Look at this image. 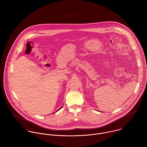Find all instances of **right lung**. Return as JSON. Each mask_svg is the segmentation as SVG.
I'll use <instances>...</instances> for the list:
<instances>
[{
  "label": "right lung",
  "instance_id": "right-lung-1",
  "mask_svg": "<svg viewBox=\"0 0 147 147\" xmlns=\"http://www.w3.org/2000/svg\"><path fill=\"white\" fill-rule=\"evenodd\" d=\"M62 107H61V108H59V110H57V111H58V110H60V109H61V108H62Z\"/></svg>",
  "mask_w": 147,
  "mask_h": 147
}]
</instances>
